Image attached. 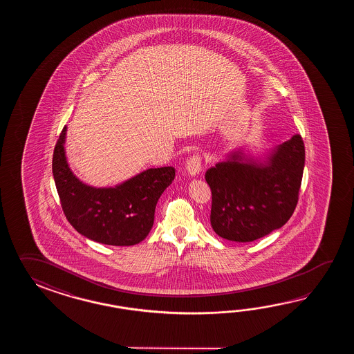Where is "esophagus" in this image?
Segmentation results:
<instances>
[{"label":"esophagus","mask_w":354,"mask_h":354,"mask_svg":"<svg viewBox=\"0 0 354 354\" xmlns=\"http://www.w3.org/2000/svg\"><path fill=\"white\" fill-rule=\"evenodd\" d=\"M186 169H187V174H189L191 177H195V176L200 174L201 169H203V158H201L198 154L192 156V157L187 160Z\"/></svg>","instance_id":"obj_1"}]
</instances>
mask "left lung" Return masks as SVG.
I'll return each instance as SVG.
<instances>
[{"label": "left lung", "instance_id": "8db88e82", "mask_svg": "<svg viewBox=\"0 0 354 354\" xmlns=\"http://www.w3.org/2000/svg\"><path fill=\"white\" fill-rule=\"evenodd\" d=\"M305 147L299 134L254 157L234 149L205 174L212 194L211 226L227 241L248 243L286 224L299 200Z\"/></svg>", "mask_w": 354, "mask_h": 354}]
</instances>
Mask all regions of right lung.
<instances>
[{
    "instance_id": "add662e5",
    "label": "right lung",
    "mask_w": 354,
    "mask_h": 354,
    "mask_svg": "<svg viewBox=\"0 0 354 354\" xmlns=\"http://www.w3.org/2000/svg\"><path fill=\"white\" fill-rule=\"evenodd\" d=\"M66 134L67 127L55 144L52 169L71 225L83 236L107 245H136L144 241L154 223L159 197L174 180V167L145 169L115 187H93L69 168Z\"/></svg>"
}]
</instances>
